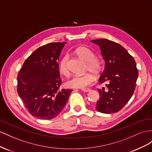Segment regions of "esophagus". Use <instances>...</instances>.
<instances>
[{"label": "esophagus", "instance_id": "34e87169", "mask_svg": "<svg viewBox=\"0 0 152 152\" xmlns=\"http://www.w3.org/2000/svg\"><path fill=\"white\" fill-rule=\"evenodd\" d=\"M81 90L83 91V92H90V91L91 90L90 88H83L81 89Z\"/></svg>", "mask_w": 152, "mask_h": 152}]
</instances>
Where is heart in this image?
Masks as SVG:
<instances>
[{"mask_svg":"<svg viewBox=\"0 0 152 152\" xmlns=\"http://www.w3.org/2000/svg\"><path fill=\"white\" fill-rule=\"evenodd\" d=\"M75 53L85 62H86V69L95 75L101 72L102 69V62L100 60L95 57V54L90 48L85 46H80L75 50ZM68 57L65 55L60 59L58 64L60 72L65 76L69 73L67 66ZM94 77L92 73L86 72L83 75H75L70 77L66 81V85L69 88H84L92 83Z\"/></svg>","mask_w":152,"mask_h":152,"instance_id":"1","label":"heart"}]
</instances>
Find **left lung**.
Returning <instances> with one entry per match:
<instances>
[{
  "label": "left lung",
  "instance_id": "obj_1",
  "mask_svg": "<svg viewBox=\"0 0 152 152\" xmlns=\"http://www.w3.org/2000/svg\"><path fill=\"white\" fill-rule=\"evenodd\" d=\"M91 42L100 48L105 62L99 79L106 87L99 89L100 98L96 110L102 113L118 112L126 104L135 90L138 72L134 58L124 48L114 41L102 39Z\"/></svg>",
  "mask_w": 152,
  "mask_h": 152
}]
</instances>
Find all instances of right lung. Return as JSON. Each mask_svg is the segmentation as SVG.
<instances>
[{
    "instance_id": "add662e5",
    "label": "right lung",
    "mask_w": 152,
    "mask_h": 152,
    "mask_svg": "<svg viewBox=\"0 0 152 152\" xmlns=\"http://www.w3.org/2000/svg\"><path fill=\"white\" fill-rule=\"evenodd\" d=\"M66 43L52 42L39 48L26 59L18 75L19 96L37 118L58 116L72 90H59L62 80L57 62Z\"/></svg>"
}]
</instances>
